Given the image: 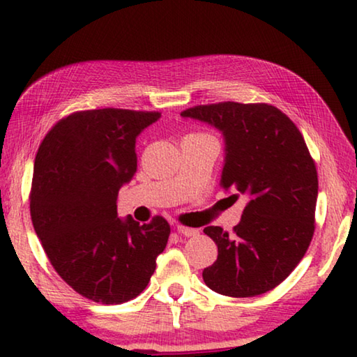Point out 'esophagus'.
<instances>
[{
  "mask_svg": "<svg viewBox=\"0 0 357 357\" xmlns=\"http://www.w3.org/2000/svg\"><path fill=\"white\" fill-rule=\"evenodd\" d=\"M176 231L181 234V236H185V238H192L198 234L197 228H187V227H178Z\"/></svg>",
  "mask_w": 357,
  "mask_h": 357,
  "instance_id": "obj_1",
  "label": "esophagus"
}]
</instances>
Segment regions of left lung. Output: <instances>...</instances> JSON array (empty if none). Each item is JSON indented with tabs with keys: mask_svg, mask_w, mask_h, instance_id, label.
<instances>
[{
	"mask_svg": "<svg viewBox=\"0 0 357 357\" xmlns=\"http://www.w3.org/2000/svg\"><path fill=\"white\" fill-rule=\"evenodd\" d=\"M225 142L220 185L245 208L233 233L206 227L219 255L203 271L213 291L252 298L275 288L305 255L315 231L318 174L299 129L268 104L198 105L181 113Z\"/></svg>",
	"mask_w": 357,
	"mask_h": 357,
	"instance_id": "obj_1",
	"label": "left lung"
}]
</instances>
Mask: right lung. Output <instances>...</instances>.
<instances>
[{
    "label": "right lung",
    "instance_id": "1",
    "mask_svg": "<svg viewBox=\"0 0 357 357\" xmlns=\"http://www.w3.org/2000/svg\"><path fill=\"white\" fill-rule=\"evenodd\" d=\"M160 118L121 108L77 112L42 140L29 195L34 231L56 273L84 298H137L167 247L170 225L118 217L116 198L137 172L135 142Z\"/></svg>",
    "mask_w": 357,
    "mask_h": 357
}]
</instances>
